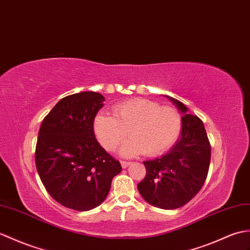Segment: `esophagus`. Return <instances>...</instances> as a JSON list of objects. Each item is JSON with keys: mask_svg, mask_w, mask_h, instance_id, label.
Masks as SVG:
<instances>
[{"mask_svg": "<svg viewBox=\"0 0 250 250\" xmlns=\"http://www.w3.org/2000/svg\"><path fill=\"white\" fill-rule=\"evenodd\" d=\"M120 164H121V167L123 168H126L127 166H130L132 163L131 162H125V161H121L120 162Z\"/></svg>", "mask_w": 250, "mask_h": 250, "instance_id": "obj_1", "label": "esophagus"}]
</instances>
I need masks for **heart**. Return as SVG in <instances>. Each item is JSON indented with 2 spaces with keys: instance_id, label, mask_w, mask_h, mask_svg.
I'll return each instance as SVG.
<instances>
[{
  "instance_id": "heart-1",
  "label": "heart",
  "mask_w": 250,
  "mask_h": 250,
  "mask_svg": "<svg viewBox=\"0 0 250 250\" xmlns=\"http://www.w3.org/2000/svg\"><path fill=\"white\" fill-rule=\"evenodd\" d=\"M114 116L104 112L96 115L94 132L108 151H115L129 133L131 137L120 149V154L133 156L145 153L155 156L164 153L181 132V117L177 109L161 106L146 99H131L113 107Z\"/></svg>"
}]
</instances>
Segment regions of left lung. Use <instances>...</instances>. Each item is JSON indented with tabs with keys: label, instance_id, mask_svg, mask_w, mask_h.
<instances>
[{
	"label": "left lung",
	"instance_id": "8db88e82",
	"mask_svg": "<svg viewBox=\"0 0 250 250\" xmlns=\"http://www.w3.org/2000/svg\"><path fill=\"white\" fill-rule=\"evenodd\" d=\"M163 96L181 114V132L167 153L143 162L147 173L137 188L149 205L175 210L187 205L201 189L210 166L211 146L204 123L188 114V108L182 102Z\"/></svg>",
	"mask_w": 250,
	"mask_h": 250
}]
</instances>
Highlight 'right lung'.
Returning a JSON list of instances; mask_svg holds the SVG:
<instances>
[{"mask_svg":"<svg viewBox=\"0 0 250 250\" xmlns=\"http://www.w3.org/2000/svg\"><path fill=\"white\" fill-rule=\"evenodd\" d=\"M95 91L67 96L45 116L38 133L35 162L52 198L77 211H89L105 200L112 180L121 171L94 132V120L104 105Z\"/></svg>","mask_w":250,"mask_h":250,"instance_id":"add662e5","label":"right lung"}]
</instances>
